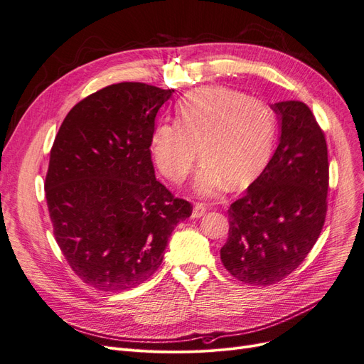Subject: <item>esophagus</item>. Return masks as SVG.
Wrapping results in <instances>:
<instances>
[{"instance_id":"obj_1","label":"esophagus","mask_w":364,"mask_h":364,"mask_svg":"<svg viewBox=\"0 0 364 364\" xmlns=\"http://www.w3.org/2000/svg\"><path fill=\"white\" fill-rule=\"evenodd\" d=\"M205 213H207V205H205V203H195L192 217L199 218V217H202Z\"/></svg>"}]
</instances>
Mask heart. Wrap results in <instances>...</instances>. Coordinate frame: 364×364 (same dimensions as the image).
Segmentation results:
<instances>
[{
  "mask_svg": "<svg viewBox=\"0 0 364 364\" xmlns=\"http://www.w3.org/2000/svg\"><path fill=\"white\" fill-rule=\"evenodd\" d=\"M176 114L177 122L157 123L150 135L151 159L166 180L184 181L198 151L203 161L193 188L200 196L217 193L226 181L232 187L248 186L269 164L275 116L264 101L208 86L187 93Z\"/></svg>",
  "mask_w": 364,
  "mask_h": 364,
  "instance_id": "heart-1",
  "label": "heart"
}]
</instances>
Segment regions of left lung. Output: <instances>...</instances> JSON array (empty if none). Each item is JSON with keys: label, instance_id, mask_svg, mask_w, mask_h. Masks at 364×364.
<instances>
[{"label": "left lung", "instance_id": "left-lung-1", "mask_svg": "<svg viewBox=\"0 0 364 364\" xmlns=\"http://www.w3.org/2000/svg\"><path fill=\"white\" fill-rule=\"evenodd\" d=\"M279 143L264 171L228 211L229 238L220 250L238 281L271 286L305 260L321 233L328 191L324 132L300 101L271 105Z\"/></svg>", "mask_w": 364, "mask_h": 364}]
</instances>
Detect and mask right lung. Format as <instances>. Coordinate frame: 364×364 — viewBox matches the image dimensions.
Here are the masks:
<instances>
[{
	"label": "right lung",
	"instance_id": "add662e5",
	"mask_svg": "<svg viewBox=\"0 0 364 364\" xmlns=\"http://www.w3.org/2000/svg\"><path fill=\"white\" fill-rule=\"evenodd\" d=\"M173 89L124 82L75 104L50 150L44 191L71 269L101 291L129 290L161 266L192 205L156 180L150 135Z\"/></svg>",
	"mask_w": 364,
	"mask_h": 364
}]
</instances>
